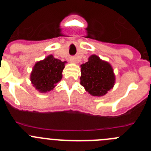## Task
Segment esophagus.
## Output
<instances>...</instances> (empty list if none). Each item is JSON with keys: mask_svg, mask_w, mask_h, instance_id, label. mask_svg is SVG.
<instances>
[{"mask_svg": "<svg viewBox=\"0 0 151 151\" xmlns=\"http://www.w3.org/2000/svg\"><path fill=\"white\" fill-rule=\"evenodd\" d=\"M70 61H71L72 63H76V58L75 57H72L71 59H70Z\"/></svg>", "mask_w": 151, "mask_h": 151, "instance_id": "esophagus-1", "label": "esophagus"}]
</instances>
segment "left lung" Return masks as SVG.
Returning <instances> with one entry per match:
<instances>
[{
	"instance_id": "1",
	"label": "left lung",
	"mask_w": 151,
	"mask_h": 151,
	"mask_svg": "<svg viewBox=\"0 0 151 151\" xmlns=\"http://www.w3.org/2000/svg\"><path fill=\"white\" fill-rule=\"evenodd\" d=\"M114 83L115 75L111 65L97 55H91L88 62L81 65L80 84L91 95H105Z\"/></svg>"
}]
</instances>
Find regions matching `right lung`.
<instances>
[{"mask_svg": "<svg viewBox=\"0 0 151 151\" xmlns=\"http://www.w3.org/2000/svg\"><path fill=\"white\" fill-rule=\"evenodd\" d=\"M66 63L56 59L53 55L36 63L30 76L31 82L36 90L41 93L53 90L62 79L63 69Z\"/></svg>", "mask_w": 151, "mask_h": 151, "instance_id": "right-lung-1", "label": "right lung"}]
</instances>
